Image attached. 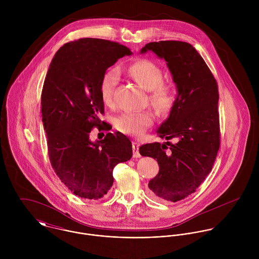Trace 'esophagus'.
Instances as JSON below:
<instances>
[{"mask_svg":"<svg viewBox=\"0 0 259 259\" xmlns=\"http://www.w3.org/2000/svg\"><path fill=\"white\" fill-rule=\"evenodd\" d=\"M139 148H140V144L138 143H133V156L134 157H141V153L139 151Z\"/></svg>","mask_w":259,"mask_h":259,"instance_id":"1","label":"esophagus"}]
</instances>
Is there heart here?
<instances>
[{
	"mask_svg": "<svg viewBox=\"0 0 259 259\" xmlns=\"http://www.w3.org/2000/svg\"><path fill=\"white\" fill-rule=\"evenodd\" d=\"M130 75L145 90L150 91V102L159 111H166L172 104L174 93L169 85L163 83L161 69L151 61L141 60L128 68ZM119 81L117 69L106 72L101 80L100 93L102 101L111 105L113 92ZM154 120L153 114L148 111H126L115 119L116 128L122 134L140 137Z\"/></svg>",
	"mask_w": 259,
	"mask_h": 259,
	"instance_id": "obj_1",
	"label": "heart"
}]
</instances>
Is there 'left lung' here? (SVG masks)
<instances>
[{"label":"left lung","instance_id":"obj_1","mask_svg":"<svg viewBox=\"0 0 259 259\" xmlns=\"http://www.w3.org/2000/svg\"><path fill=\"white\" fill-rule=\"evenodd\" d=\"M148 51L164 59L177 85L178 96L169 115L156 131L159 138L176 139L177 144L143 145L140 153L156 158L159 165L157 176L148 183L150 191L161 200L176 202L194 192L212 169L221 144L219 89L190 44L152 41L141 54Z\"/></svg>","mask_w":259,"mask_h":259}]
</instances>
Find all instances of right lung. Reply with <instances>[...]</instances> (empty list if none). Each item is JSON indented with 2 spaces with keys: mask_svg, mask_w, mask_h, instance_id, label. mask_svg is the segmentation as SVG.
<instances>
[{
  "mask_svg": "<svg viewBox=\"0 0 259 259\" xmlns=\"http://www.w3.org/2000/svg\"><path fill=\"white\" fill-rule=\"evenodd\" d=\"M132 54L117 42L84 37L65 44L49 67L40 103L49 157L62 183L79 197L102 198L113 183V167L133 156L131 141L118 132L101 141L90 139L105 112L102 77Z\"/></svg>",
  "mask_w": 259,
  "mask_h": 259,
  "instance_id": "add662e5",
  "label": "right lung"
}]
</instances>
